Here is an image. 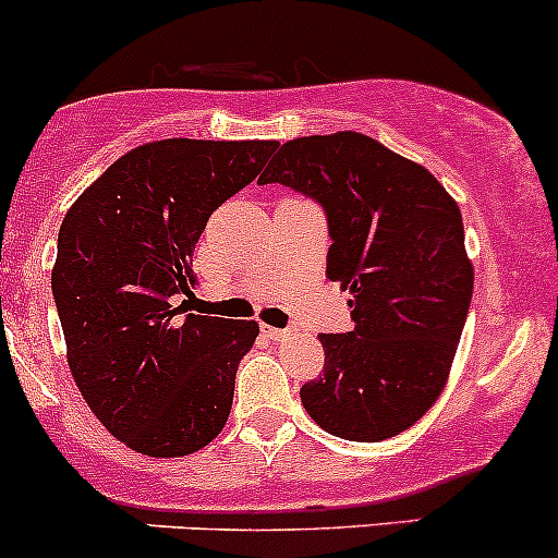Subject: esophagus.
I'll return each instance as SVG.
<instances>
[{
  "label": "esophagus",
  "mask_w": 558,
  "mask_h": 558,
  "mask_svg": "<svg viewBox=\"0 0 558 558\" xmlns=\"http://www.w3.org/2000/svg\"><path fill=\"white\" fill-rule=\"evenodd\" d=\"M260 332L266 338H271V341H287L290 338V330H284V327H271V325H260Z\"/></svg>",
  "instance_id": "esophagus-1"
}]
</instances>
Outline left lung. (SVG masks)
Returning a JSON list of instances; mask_svg holds the SVG:
<instances>
[{"instance_id": "left-lung-1", "label": "left lung", "mask_w": 558, "mask_h": 558, "mask_svg": "<svg viewBox=\"0 0 558 558\" xmlns=\"http://www.w3.org/2000/svg\"><path fill=\"white\" fill-rule=\"evenodd\" d=\"M317 198L327 277L352 295L354 327L327 336L322 376L301 387L330 435L376 444L433 408L473 298L462 211L424 166L357 131L284 142L260 174Z\"/></svg>"}]
</instances>
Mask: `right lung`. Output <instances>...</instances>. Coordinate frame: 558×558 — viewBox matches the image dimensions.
I'll return each mask as SVG.
<instances>
[{
	"mask_svg": "<svg viewBox=\"0 0 558 558\" xmlns=\"http://www.w3.org/2000/svg\"><path fill=\"white\" fill-rule=\"evenodd\" d=\"M279 142L160 140L85 187L59 231L53 284L74 384L129 449L187 457L222 433L255 319L185 314L206 220Z\"/></svg>",
	"mask_w": 558,
	"mask_h": 558,
	"instance_id": "obj_1",
	"label": "right lung"
}]
</instances>
